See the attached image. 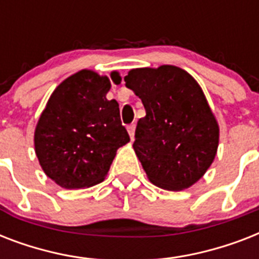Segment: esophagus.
<instances>
[{
  "instance_id": "esophagus-1",
  "label": "esophagus",
  "mask_w": 259,
  "mask_h": 259,
  "mask_svg": "<svg viewBox=\"0 0 259 259\" xmlns=\"http://www.w3.org/2000/svg\"><path fill=\"white\" fill-rule=\"evenodd\" d=\"M127 132H129V134H130V138H132V140H134V132H136V125H134V123H132V125L127 126Z\"/></svg>"
}]
</instances>
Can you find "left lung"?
I'll return each mask as SVG.
<instances>
[{
  "label": "left lung",
  "mask_w": 259,
  "mask_h": 259,
  "mask_svg": "<svg viewBox=\"0 0 259 259\" xmlns=\"http://www.w3.org/2000/svg\"><path fill=\"white\" fill-rule=\"evenodd\" d=\"M126 87L142 101L134 152L146 176L168 191L189 188L217 156L219 125L199 83L175 66L136 68Z\"/></svg>",
  "instance_id": "left-lung-1"
}]
</instances>
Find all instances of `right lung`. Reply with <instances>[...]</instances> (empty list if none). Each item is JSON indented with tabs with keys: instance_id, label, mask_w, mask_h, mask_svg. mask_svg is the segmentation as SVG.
<instances>
[{
	"instance_id": "obj_1",
	"label": "right lung",
	"mask_w": 259,
	"mask_h": 259,
	"mask_svg": "<svg viewBox=\"0 0 259 259\" xmlns=\"http://www.w3.org/2000/svg\"><path fill=\"white\" fill-rule=\"evenodd\" d=\"M114 83H121L111 72ZM111 83L90 70L63 80L50 97L34 130V152L42 170L67 189L102 183L118 148L130 137L119 117V105L109 101Z\"/></svg>"
}]
</instances>
